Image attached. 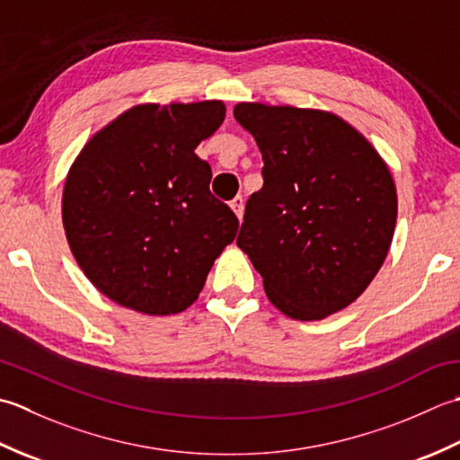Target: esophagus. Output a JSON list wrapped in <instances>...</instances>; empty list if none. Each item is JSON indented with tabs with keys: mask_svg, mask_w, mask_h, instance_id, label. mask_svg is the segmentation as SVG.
Wrapping results in <instances>:
<instances>
[{
	"mask_svg": "<svg viewBox=\"0 0 460 460\" xmlns=\"http://www.w3.org/2000/svg\"><path fill=\"white\" fill-rule=\"evenodd\" d=\"M230 208L234 210V214H236L238 220H242V217H243V199H242V196H236V199L230 202Z\"/></svg>",
	"mask_w": 460,
	"mask_h": 460,
	"instance_id": "34e87169",
	"label": "esophagus"
}]
</instances>
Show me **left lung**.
Here are the masks:
<instances>
[{"instance_id":"1","label":"left lung","mask_w":460,"mask_h":460,"mask_svg":"<svg viewBox=\"0 0 460 460\" xmlns=\"http://www.w3.org/2000/svg\"><path fill=\"white\" fill-rule=\"evenodd\" d=\"M256 138L264 186L250 196L238 234L270 302L317 322L358 299L387 258L397 189L387 163L330 111L238 102Z\"/></svg>"}]
</instances>
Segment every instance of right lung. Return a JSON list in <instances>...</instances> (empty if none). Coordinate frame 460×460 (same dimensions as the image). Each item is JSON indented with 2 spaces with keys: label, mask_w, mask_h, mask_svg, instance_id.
Segmentation results:
<instances>
[{
  "label": "right lung",
  "mask_w": 460,
  "mask_h": 460,
  "mask_svg": "<svg viewBox=\"0 0 460 460\" xmlns=\"http://www.w3.org/2000/svg\"><path fill=\"white\" fill-rule=\"evenodd\" d=\"M226 117L222 101L140 102L93 135L63 186L65 236L102 296L145 315L190 307L238 218L210 194L196 146Z\"/></svg>",
  "instance_id": "1"
}]
</instances>
